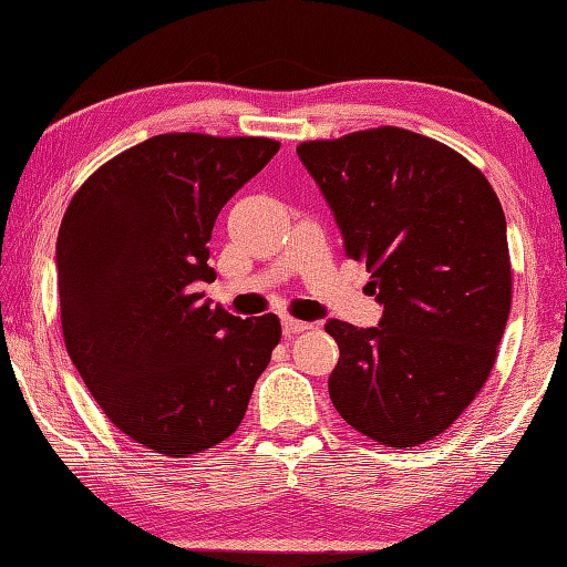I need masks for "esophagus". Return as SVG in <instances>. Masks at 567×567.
<instances>
[{
  "instance_id": "1",
  "label": "esophagus",
  "mask_w": 567,
  "mask_h": 567,
  "mask_svg": "<svg viewBox=\"0 0 567 567\" xmlns=\"http://www.w3.org/2000/svg\"><path fill=\"white\" fill-rule=\"evenodd\" d=\"M282 329H285V337H292V334H302V331L312 329V324H309V321H302V319H295V317H285Z\"/></svg>"
}]
</instances>
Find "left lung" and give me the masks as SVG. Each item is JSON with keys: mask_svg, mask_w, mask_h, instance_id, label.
<instances>
[{"mask_svg": "<svg viewBox=\"0 0 567 567\" xmlns=\"http://www.w3.org/2000/svg\"><path fill=\"white\" fill-rule=\"evenodd\" d=\"M297 154L383 305L379 327L327 321L341 353L331 403L379 445H423L494 369L512 309L502 202L467 157L403 127L309 140Z\"/></svg>", "mask_w": 567, "mask_h": 567, "instance_id": "8db88e82", "label": "left lung"}]
</instances>
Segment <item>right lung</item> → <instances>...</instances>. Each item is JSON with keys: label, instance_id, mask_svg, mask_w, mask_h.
Masks as SVG:
<instances>
[{"label": "right lung", "instance_id": "1", "mask_svg": "<svg viewBox=\"0 0 567 567\" xmlns=\"http://www.w3.org/2000/svg\"><path fill=\"white\" fill-rule=\"evenodd\" d=\"M280 142L166 132L95 169L65 208L55 265L63 341L110 423L164 457L238 430L282 327L204 302L218 210Z\"/></svg>", "mask_w": 567, "mask_h": 567}]
</instances>
